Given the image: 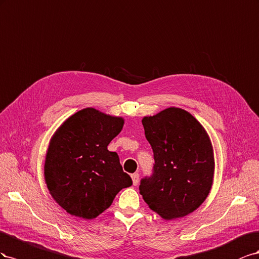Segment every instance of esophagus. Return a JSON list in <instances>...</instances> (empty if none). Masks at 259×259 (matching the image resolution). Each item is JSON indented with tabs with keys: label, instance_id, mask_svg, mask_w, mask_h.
Wrapping results in <instances>:
<instances>
[{
	"label": "esophagus",
	"instance_id": "obj_1",
	"mask_svg": "<svg viewBox=\"0 0 259 259\" xmlns=\"http://www.w3.org/2000/svg\"><path fill=\"white\" fill-rule=\"evenodd\" d=\"M131 178H132V182H134V186H137L139 183V174H134L131 176Z\"/></svg>",
	"mask_w": 259,
	"mask_h": 259
}]
</instances>
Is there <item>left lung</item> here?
Here are the masks:
<instances>
[{"label": "left lung", "instance_id": "obj_1", "mask_svg": "<svg viewBox=\"0 0 259 259\" xmlns=\"http://www.w3.org/2000/svg\"><path fill=\"white\" fill-rule=\"evenodd\" d=\"M154 153V172L140 184L149 207L166 220L197 209L208 196L215 158L210 138L187 110L168 107L142 119Z\"/></svg>", "mask_w": 259, "mask_h": 259}]
</instances>
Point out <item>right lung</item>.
Here are the masks:
<instances>
[{"mask_svg":"<svg viewBox=\"0 0 259 259\" xmlns=\"http://www.w3.org/2000/svg\"><path fill=\"white\" fill-rule=\"evenodd\" d=\"M123 123L122 117L87 107L68 117L51 138L44 180L54 201L71 216L97 218L132 184L117 153L107 150Z\"/></svg>","mask_w":259,"mask_h":259,"instance_id":"right-lung-1","label":"right lung"}]
</instances>
